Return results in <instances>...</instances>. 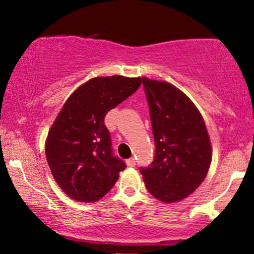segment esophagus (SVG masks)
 I'll use <instances>...</instances> for the list:
<instances>
[{
    "label": "esophagus",
    "mask_w": 254,
    "mask_h": 254,
    "mask_svg": "<svg viewBox=\"0 0 254 254\" xmlns=\"http://www.w3.org/2000/svg\"><path fill=\"white\" fill-rule=\"evenodd\" d=\"M127 166H129V167H135V165H136V160L133 159V157H131V159L127 160Z\"/></svg>",
    "instance_id": "esophagus-1"
}]
</instances>
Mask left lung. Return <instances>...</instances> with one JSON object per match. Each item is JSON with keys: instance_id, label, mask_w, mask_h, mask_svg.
Returning <instances> with one entry per match:
<instances>
[{"instance_id": "obj_1", "label": "left lung", "mask_w": 254, "mask_h": 254, "mask_svg": "<svg viewBox=\"0 0 254 254\" xmlns=\"http://www.w3.org/2000/svg\"><path fill=\"white\" fill-rule=\"evenodd\" d=\"M155 141V155L139 167L151 196L165 203L191 194L208 174L211 145L199 111L185 94L162 81L142 77Z\"/></svg>"}]
</instances>
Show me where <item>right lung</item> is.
I'll return each instance as SVG.
<instances>
[{
	"label": "right lung",
	"instance_id": "1",
	"mask_svg": "<svg viewBox=\"0 0 254 254\" xmlns=\"http://www.w3.org/2000/svg\"><path fill=\"white\" fill-rule=\"evenodd\" d=\"M142 78L95 77L75 90L49 131L45 144L55 180L69 197L95 202L113 188L123 160L115 155L105 116L138 89Z\"/></svg>",
	"mask_w": 254,
	"mask_h": 254
}]
</instances>
